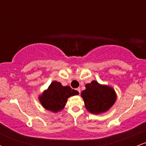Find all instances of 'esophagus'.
Returning a JSON list of instances; mask_svg holds the SVG:
<instances>
[{
	"mask_svg": "<svg viewBox=\"0 0 146 146\" xmlns=\"http://www.w3.org/2000/svg\"><path fill=\"white\" fill-rule=\"evenodd\" d=\"M76 90H78V93H80V88H76Z\"/></svg>",
	"mask_w": 146,
	"mask_h": 146,
	"instance_id": "obj_1",
	"label": "esophagus"
}]
</instances>
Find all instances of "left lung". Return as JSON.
<instances>
[{
	"label": "left lung",
	"instance_id": "8db88e82",
	"mask_svg": "<svg viewBox=\"0 0 146 146\" xmlns=\"http://www.w3.org/2000/svg\"><path fill=\"white\" fill-rule=\"evenodd\" d=\"M81 95L85 107L90 113L99 114L108 110L115 103L116 94L113 88L95 81L86 84Z\"/></svg>",
	"mask_w": 146,
	"mask_h": 146
}]
</instances>
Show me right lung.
I'll return each mask as SVG.
<instances>
[{
    "mask_svg": "<svg viewBox=\"0 0 146 146\" xmlns=\"http://www.w3.org/2000/svg\"><path fill=\"white\" fill-rule=\"evenodd\" d=\"M78 92L72 89L70 86H62L61 84L54 81L40 98L44 108L53 112H58L63 109L67 98L78 94Z\"/></svg>",
    "mask_w": 146,
    "mask_h": 146,
    "instance_id": "right-lung-1",
    "label": "right lung"
}]
</instances>
